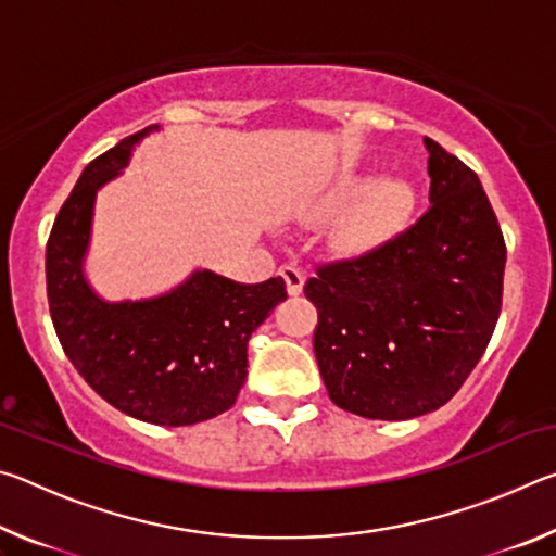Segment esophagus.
Instances as JSON below:
<instances>
[{"label":"esophagus","instance_id":"obj_1","mask_svg":"<svg viewBox=\"0 0 556 556\" xmlns=\"http://www.w3.org/2000/svg\"><path fill=\"white\" fill-rule=\"evenodd\" d=\"M279 275H281V279L287 281L289 296H299L301 289H304V275H301V271L294 265H281Z\"/></svg>","mask_w":556,"mask_h":556}]
</instances>
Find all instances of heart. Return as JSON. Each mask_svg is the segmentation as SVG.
<instances>
[{"mask_svg":"<svg viewBox=\"0 0 556 556\" xmlns=\"http://www.w3.org/2000/svg\"><path fill=\"white\" fill-rule=\"evenodd\" d=\"M326 208H343L336 223V242L345 250L363 252L388 242L407 228L417 211V188L397 174L372 176L368 168L345 172L326 188Z\"/></svg>","mask_w":556,"mask_h":556,"instance_id":"obj_1","label":"heart"}]
</instances>
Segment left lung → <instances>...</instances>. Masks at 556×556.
I'll list each match as a JSON object with an SVG mask.
<instances>
[{"mask_svg":"<svg viewBox=\"0 0 556 556\" xmlns=\"http://www.w3.org/2000/svg\"><path fill=\"white\" fill-rule=\"evenodd\" d=\"M431 208L388 242L316 267L314 353L338 407L368 419L439 409L481 361L503 304L505 240L470 168L425 137Z\"/></svg>","mask_w":556,"mask_h":556,"instance_id":"left-lung-1","label":"left lung"}]
</instances>
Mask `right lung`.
I'll list each match as a JSON object with an SVG mask.
<instances>
[{"label": "right lung", "mask_w": 556, "mask_h": 556, "mask_svg": "<svg viewBox=\"0 0 556 556\" xmlns=\"http://www.w3.org/2000/svg\"><path fill=\"white\" fill-rule=\"evenodd\" d=\"M162 127H147L86 166L46 244V291L55 336L75 370L112 407L159 427H186L230 409L248 378L250 336L287 299V285H260L195 269L172 291L105 301L88 285L98 191L129 166Z\"/></svg>", "instance_id": "obj_1"}]
</instances>
